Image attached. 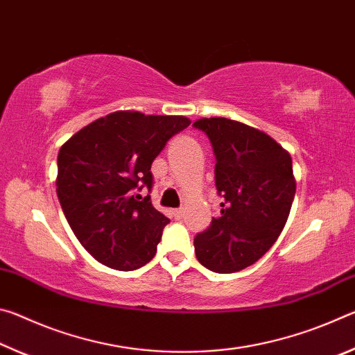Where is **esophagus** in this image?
I'll return each instance as SVG.
<instances>
[{"label":"esophagus","mask_w":355,"mask_h":355,"mask_svg":"<svg viewBox=\"0 0 355 355\" xmlns=\"http://www.w3.org/2000/svg\"><path fill=\"white\" fill-rule=\"evenodd\" d=\"M172 216H173V219H175V220H180V219H183L184 211L182 208H177V209H173V211H172Z\"/></svg>","instance_id":"esophagus-1"}]
</instances>
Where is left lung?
<instances>
[{
  "label": "left lung",
  "mask_w": 355,
  "mask_h": 355,
  "mask_svg": "<svg viewBox=\"0 0 355 355\" xmlns=\"http://www.w3.org/2000/svg\"><path fill=\"white\" fill-rule=\"evenodd\" d=\"M192 127L211 142L220 214L194 238L196 257L209 271L230 274L254 264L284 230L296 194L290 153L263 131L225 117Z\"/></svg>",
  "instance_id": "obj_1"
}]
</instances>
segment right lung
Returning <instances> with one entry per match:
<instances>
[{
    "mask_svg": "<svg viewBox=\"0 0 355 355\" xmlns=\"http://www.w3.org/2000/svg\"><path fill=\"white\" fill-rule=\"evenodd\" d=\"M189 123L183 116L117 111L59 150V203L78 241L101 264L135 271L155 257L169 219L139 191H152L153 159Z\"/></svg>",
    "mask_w": 355,
    "mask_h": 355,
    "instance_id": "right-lung-1",
    "label": "right lung"
}]
</instances>
